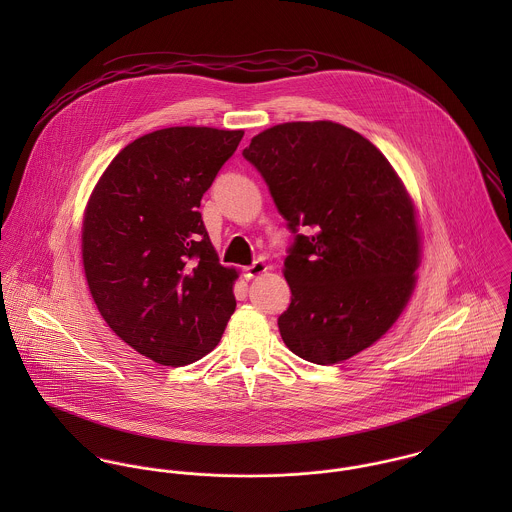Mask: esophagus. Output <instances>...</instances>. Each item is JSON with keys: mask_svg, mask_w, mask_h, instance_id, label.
Wrapping results in <instances>:
<instances>
[{"mask_svg": "<svg viewBox=\"0 0 512 512\" xmlns=\"http://www.w3.org/2000/svg\"><path fill=\"white\" fill-rule=\"evenodd\" d=\"M268 270V266H266V262L264 260H256L252 266H248V268H244V278L246 280H252V278H258V276H262L264 272Z\"/></svg>", "mask_w": 512, "mask_h": 512, "instance_id": "esophagus-1", "label": "esophagus"}]
</instances>
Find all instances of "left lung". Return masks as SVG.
<instances>
[{
	"instance_id": "8db88e82",
	"label": "left lung",
	"mask_w": 512,
	"mask_h": 512,
	"mask_svg": "<svg viewBox=\"0 0 512 512\" xmlns=\"http://www.w3.org/2000/svg\"><path fill=\"white\" fill-rule=\"evenodd\" d=\"M242 155L295 234L284 262L292 303L278 317L286 347L315 365L365 351L400 317L420 264L416 209L396 171L329 120L268 128Z\"/></svg>"
}]
</instances>
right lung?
I'll list each match as a JSON object with an SVG mask.
<instances>
[{"instance_id": "add662e5", "label": "right lung", "mask_w": 512, "mask_h": 512, "mask_svg": "<svg viewBox=\"0 0 512 512\" xmlns=\"http://www.w3.org/2000/svg\"><path fill=\"white\" fill-rule=\"evenodd\" d=\"M244 132L177 126L124 147L82 220V264L110 329L140 355L185 366L209 355L236 309L199 207Z\"/></svg>"}]
</instances>
